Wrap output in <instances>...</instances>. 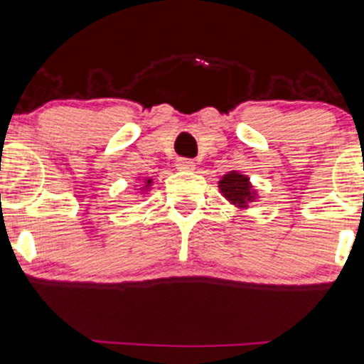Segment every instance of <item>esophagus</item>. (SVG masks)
<instances>
[{
    "instance_id": "obj_1",
    "label": "esophagus",
    "mask_w": 364,
    "mask_h": 364,
    "mask_svg": "<svg viewBox=\"0 0 364 364\" xmlns=\"http://www.w3.org/2000/svg\"><path fill=\"white\" fill-rule=\"evenodd\" d=\"M176 169L179 171H193L195 169V162L190 159H178L176 162Z\"/></svg>"
}]
</instances>
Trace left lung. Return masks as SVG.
Returning <instances> with one entry per match:
<instances>
[{"label":"left lung","instance_id":"left-lung-1","mask_svg":"<svg viewBox=\"0 0 364 364\" xmlns=\"http://www.w3.org/2000/svg\"><path fill=\"white\" fill-rule=\"evenodd\" d=\"M220 190L232 204L239 205V208H247V204L255 198L250 179L235 171L223 176V179L220 181Z\"/></svg>","mask_w":364,"mask_h":364}]
</instances>
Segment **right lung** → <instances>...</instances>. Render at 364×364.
Masks as SVG:
<instances>
[{
    "mask_svg": "<svg viewBox=\"0 0 364 364\" xmlns=\"http://www.w3.org/2000/svg\"><path fill=\"white\" fill-rule=\"evenodd\" d=\"M146 181H148V185H150V183H151V179H146ZM148 185H146V186H148Z\"/></svg>",
    "mask_w": 364,
    "mask_h": 364,
    "instance_id": "right-lung-1",
    "label": "right lung"
}]
</instances>
